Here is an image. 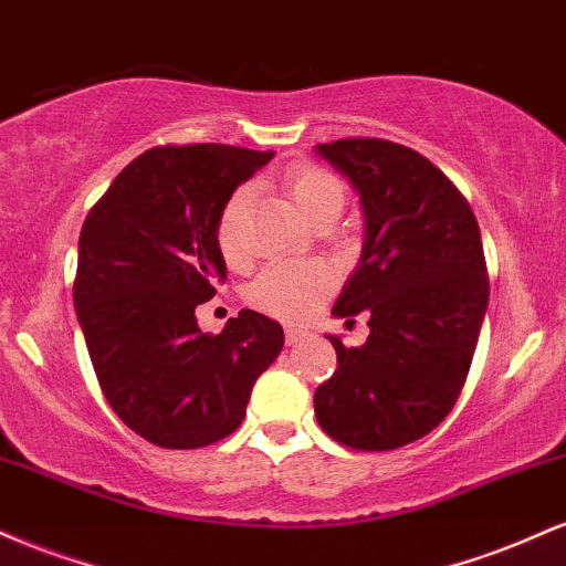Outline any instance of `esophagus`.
<instances>
[{
  "label": "esophagus",
  "mask_w": 566,
  "mask_h": 566,
  "mask_svg": "<svg viewBox=\"0 0 566 566\" xmlns=\"http://www.w3.org/2000/svg\"><path fill=\"white\" fill-rule=\"evenodd\" d=\"M305 335H308V333H305V329H301V327H287V329H284V337H287L290 346H297V343L305 340Z\"/></svg>",
  "instance_id": "34e87169"
}]
</instances>
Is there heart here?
Here are the masks:
<instances>
[{
    "label": "heart",
    "instance_id": "1",
    "mask_svg": "<svg viewBox=\"0 0 566 566\" xmlns=\"http://www.w3.org/2000/svg\"><path fill=\"white\" fill-rule=\"evenodd\" d=\"M284 188L308 220H316L322 212L340 210L343 184L333 172L319 165L290 167L284 175ZM252 191L247 186L237 188L223 205L218 218V244L226 261L242 263L247 258V212H250ZM335 276L329 265L319 261H279L258 274L247 290V301L276 319L301 322L308 319L329 290Z\"/></svg>",
    "mask_w": 566,
    "mask_h": 566
}]
</instances>
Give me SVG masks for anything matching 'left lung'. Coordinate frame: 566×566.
I'll return each mask as SVG.
<instances>
[{
  "label": "left lung",
  "instance_id": "obj_1",
  "mask_svg": "<svg viewBox=\"0 0 566 566\" xmlns=\"http://www.w3.org/2000/svg\"><path fill=\"white\" fill-rule=\"evenodd\" d=\"M316 154L356 188L365 212L359 269L333 314L369 316L365 346L337 350L314 394L322 431L386 452L423 439L450 415L469 378L490 279L469 201L439 167L380 138L322 143Z\"/></svg>",
  "mask_w": 566,
  "mask_h": 566
}]
</instances>
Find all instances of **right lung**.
<instances>
[{"instance_id": "obj_1", "label": "right lung", "mask_w": 566, "mask_h": 566, "mask_svg": "<svg viewBox=\"0 0 566 566\" xmlns=\"http://www.w3.org/2000/svg\"><path fill=\"white\" fill-rule=\"evenodd\" d=\"M271 157L223 143L148 148L82 226L74 308L97 382L122 423L165 450L237 431L284 346L282 324L250 308L220 335L197 324L226 282L220 210Z\"/></svg>"}]
</instances>
